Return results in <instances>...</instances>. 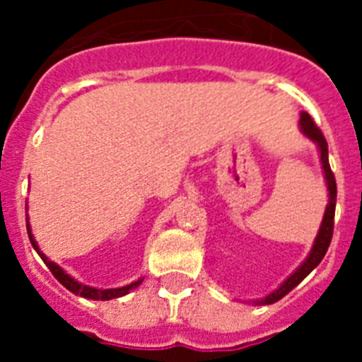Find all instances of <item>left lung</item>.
<instances>
[{
    "label": "left lung",
    "mask_w": 362,
    "mask_h": 362,
    "mask_svg": "<svg viewBox=\"0 0 362 362\" xmlns=\"http://www.w3.org/2000/svg\"><path fill=\"white\" fill-rule=\"evenodd\" d=\"M300 129L310 141H314L320 148V156H321V165H323V173H325V180H327V189H329V204L325 209V216H323V221H321L320 233L314 240V246L310 250L308 257L304 259V263L298 267L295 272H293L289 278H287L284 284H281L276 291H272L270 295H267L261 300H255V304H272L276 300H280L281 297H286L287 293L295 289V287L300 284V281L306 278V276L312 272V270L321 263V259L325 257L327 250H329V244H331L332 238V229H334V209H337V180H334V175H332L331 165H329V146H327V141L321 129L314 124L312 116L308 112H303L300 115Z\"/></svg>",
    "instance_id": "1"
}]
</instances>
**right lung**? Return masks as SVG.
<instances>
[{
  "instance_id": "obj_1",
  "label": "right lung",
  "mask_w": 362,
  "mask_h": 362,
  "mask_svg": "<svg viewBox=\"0 0 362 362\" xmlns=\"http://www.w3.org/2000/svg\"><path fill=\"white\" fill-rule=\"evenodd\" d=\"M25 226H28V235H30L31 246L35 247L37 253L41 255V259L45 261V264H47L48 269H50V272L54 274V278H56V280H58L62 286L67 287L71 293H75V295H81V297H84V298H92V300H110V298L124 297V295H127L131 289H135V287H139L142 284V278H141V280L133 281V284H129V286L116 287V289H98V287L84 286V284H81V281H76L75 278H71V276L67 274L64 269H59L58 264L52 263V261H50V259H48L47 255L41 252V250H39L35 238H33V235H31V229H30V223H28V218H25Z\"/></svg>"
}]
</instances>
